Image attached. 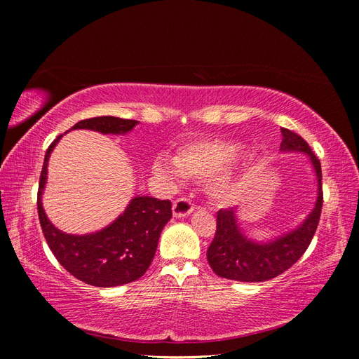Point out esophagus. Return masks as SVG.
Returning <instances> with one entry per match:
<instances>
[{
	"label": "esophagus",
	"instance_id": "1",
	"mask_svg": "<svg viewBox=\"0 0 359 359\" xmlns=\"http://www.w3.org/2000/svg\"><path fill=\"white\" fill-rule=\"evenodd\" d=\"M194 206L190 201L187 199H177L172 205V211H173V217L177 219H181V217H187L193 212Z\"/></svg>",
	"mask_w": 359,
	"mask_h": 359
}]
</instances>
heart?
<instances>
[{
	"label": "heart",
	"instance_id": "obj_1",
	"mask_svg": "<svg viewBox=\"0 0 359 359\" xmlns=\"http://www.w3.org/2000/svg\"><path fill=\"white\" fill-rule=\"evenodd\" d=\"M252 160L240 147L220 137H206L184 144L177 157L158 156L153 169L169 178H208L206 191L220 203H231L244 193L250 181Z\"/></svg>",
	"mask_w": 359,
	"mask_h": 359
}]
</instances>
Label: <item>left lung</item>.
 Wrapping results in <instances>:
<instances>
[{
    "label": "left lung",
    "mask_w": 359,
    "mask_h": 359,
    "mask_svg": "<svg viewBox=\"0 0 359 359\" xmlns=\"http://www.w3.org/2000/svg\"><path fill=\"white\" fill-rule=\"evenodd\" d=\"M280 149L283 153L306 154L318 182V196L313 210L295 229L281 233L269 241H255L245 235L240 224V208L220 210L217 212V231L206 252L214 273L229 280L257 283L283 274L304 255L318 229L322 211V170L320 161L299 135L281 128Z\"/></svg>",
    "instance_id": "1"
}]
</instances>
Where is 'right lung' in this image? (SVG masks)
<instances>
[{
    "mask_svg": "<svg viewBox=\"0 0 359 359\" xmlns=\"http://www.w3.org/2000/svg\"><path fill=\"white\" fill-rule=\"evenodd\" d=\"M137 124L135 119L97 116L76 123L70 130L127 135ZM61 137L62 135L46 151L39 184L37 210L46 243L58 262L86 285L114 287L132 283L142 277L153 262L160 233L172 217V203L151 196H135L124 212L100 231L85 235L60 231L43 210L41 196L48 181L49 157Z\"/></svg>",
    "mask_w": 359,
    "mask_h": 359,
    "instance_id": "add662e5",
    "label": "right lung"
}]
</instances>
